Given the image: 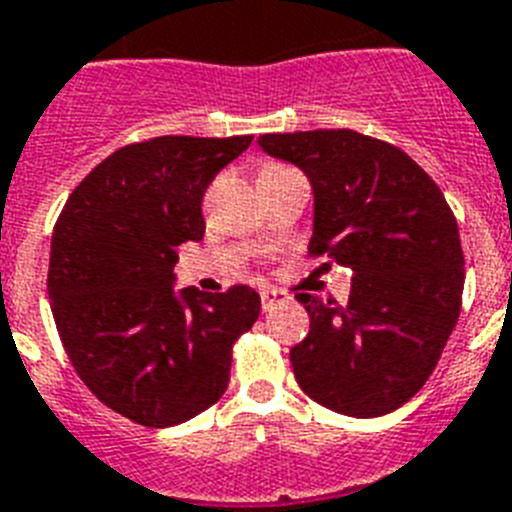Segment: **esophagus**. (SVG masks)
Segmentation results:
<instances>
[{
	"mask_svg": "<svg viewBox=\"0 0 512 512\" xmlns=\"http://www.w3.org/2000/svg\"><path fill=\"white\" fill-rule=\"evenodd\" d=\"M287 301V295L282 290H274V287H264L261 290V308L264 311H272L274 306H280V303Z\"/></svg>",
	"mask_w": 512,
	"mask_h": 512,
	"instance_id": "esophagus-1",
	"label": "esophagus"
}]
</instances>
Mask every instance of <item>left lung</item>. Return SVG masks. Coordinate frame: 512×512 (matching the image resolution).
Segmentation results:
<instances>
[{"mask_svg": "<svg viewBox=\"0 0 512 512\" xmlns=\"http://www.w3.org/2000/svg\"><path fill=\"white\" fill-rule=\"evenodd\" d=\"M314 193L308 251L353 269L348 303L298 293L311 329L290 350L308 398L374 418L416 395L460 314L463 248L442 190L411 156L356 130L259 135Z\"/></svg>", "mask_w": 512, "mask_h": 512, "instance_id": "obj_1", "label": "left lung"}]
</instances>
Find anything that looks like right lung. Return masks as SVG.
<instances>
[{
  "mask_svg": "<svg viewBox=\"0 0 512 512\" xmlns=\"http://www.w3.org/2000/svg\"><path fill=\"white\" fill-rule=\"evenodd\" d=\"M253 135H162L114 151L70 193L52 235L49 301L78 377L143 426L222 398L232 345L259 319L248 285L175 287L177 246L204 238L201 198Z\"/></svg>",
  "mask_w": 512,
  "mask_h": 512,
  "instance_id": "right-lung-1",
  "label": "right lung"
}]
</instances>
